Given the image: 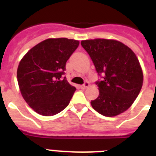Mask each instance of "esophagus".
I'll list each match as a JSON object with an SVG mask.
<instances>
[{
  "mask_svg": "<svg viewBox=\"0 0 156 156\" xmlns=\"http://www.w3.org/2000/svg\"><path fill=\"white\" fill-rule=\"evenodd\" d=\"M88 87H89V83H88V82H85L83 85L81 86V88H82V89H85V88Z\"/></svg>",
  "mask_w": 156,
  "mask_h": 156,
  "instance_id": "34e87169",
  "label": "esophagus"
}]
</instances>
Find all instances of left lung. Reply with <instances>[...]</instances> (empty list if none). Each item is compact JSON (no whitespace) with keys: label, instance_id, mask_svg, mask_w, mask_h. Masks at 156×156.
<instances>
[{"label":"left lung","instance_id":"1","mask_svg":"<svg viewBox=\"0 0 156 156\" xmlns=\"http://www.w3.org/2000/svg\"><path fill=\"white\" fill-rule=\"evenodd\" d=\"M83 48L92 60L98 75L100 94L90 104L103 116H114L126 111L138 97L143 74L134 52L112 40H83Z\"/></svg>","mask_w":156,"mask_h":156}]
</instances>
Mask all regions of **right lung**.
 <instances>
[{"mask_svg": "<svg viewBox=\"0 0 156 156\" xmlns=\"http://www.w3.org/2000/svg\"><path fill=\"white\" fill-rule=\"evenodd\" d=\"M79 41L48 39L29 50L21 60L18 83L23 99L37 113L49 116L68 106L76 88L66 80V61Z\"/></svg>", "mask_w": 156, "mask_h": 156, "instance_id": "right-lung-1", "label": "right lung"}]
</instances>
